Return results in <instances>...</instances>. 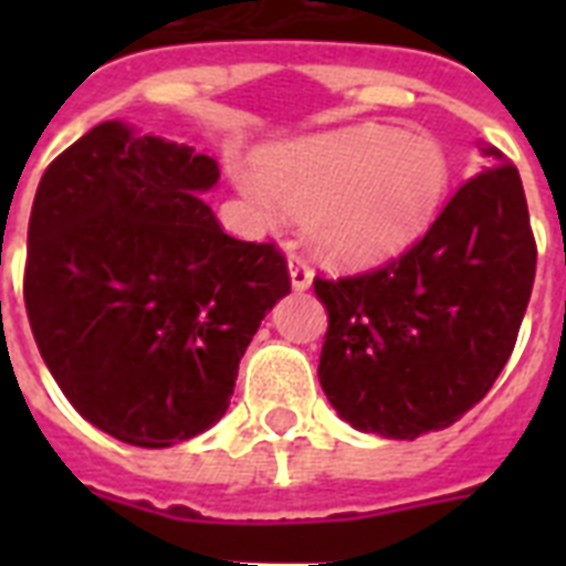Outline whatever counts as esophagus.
<instances>
[{"label":"esophagus","instance_id":"obj_1","mask_svg":"<svg viewBox=\"0 0 566 566\" xmlns=\"http://www.w3.org/2000/svg\"><path fill=\"white\" fill-rule=\"evenodd\" d=\"M287 270H291L293 291H308L311 282H314V273H311V266L305 264L300 255H291V261H287Z\"/></svg>","mask_w":566,"mask_h":566}]
</instances>
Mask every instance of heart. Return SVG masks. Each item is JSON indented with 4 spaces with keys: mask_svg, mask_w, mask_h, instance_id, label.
Wrapping results in <instances>:
<instances>
[{
    "mask_svg": "<svg viewBox=\"0 0 566 566\" xmlns=\"http://www.w3.org/2000/svg\"><path fill=\"white\" fill-rule=\"evenodd\" d=\"M231 179L258 220L302 217L319 258L364 270L429 229L449 188V158L431 135L353 126L270 146L261 170L238 164Z\"/></svg>",
    "mask_w": 566,
    "mask_h": 566,
    "instance_id": "1",
    "label": "heart"
}]
</instances>
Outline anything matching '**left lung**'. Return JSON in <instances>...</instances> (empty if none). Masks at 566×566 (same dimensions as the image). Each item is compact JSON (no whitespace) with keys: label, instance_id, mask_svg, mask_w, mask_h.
Wrapping results in <instances>:
<instances>
[{"label":"left lung","instance_id":"left-lung-1","mask_svg":"<svg viewBox=\"0 0 566 566\" xmlns=\"http://www.w3.org/2000/svg\"><path fill=\"white\" fill-rule=\"evenodd\" d=\"M475 172L405 255L314 279L328 332L319 385L353 429L413 440L461 420L502 373L535 284L537 249L514 164L482 144Z\"/></svg>","mask_w":566,"mask_h":566}]
</instances>
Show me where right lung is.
I'll return each mask as SVG.
<instances>
[{"mask_svg":"<svg viewBox=\"0 0 566 566\" xmlns=\"http://www.w3.org/2000/svg\"><path fill=\"white\" fill-rule=\"evenodd\" d=\"M193 146L108 119L49 164L29 220L25 311L49 373L96 429L167 449L211 429L291 293L273 243L229 238Z\"/></svg>","mask_w":566,"mask_h":566,"instance_id":"add662e5","label":"right lung"}]
</instances>
